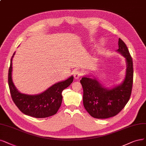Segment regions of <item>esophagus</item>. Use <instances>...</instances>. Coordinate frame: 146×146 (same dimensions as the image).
<instances>
[{"instance_id": "34e87169", "label": "esophagus", "mask_w": 146, "mask_h": 146, "mask_svg": "<svg viewBox=\"0 0 146 146\" xmlns=\"http://www.w3.org/2000/svg\"><path fill=\"white\" fill-rule=\"evenodd\" d=\"M82 75H84V73L80 71V70H78V71H76V72H75V73L74 74V79H79L80 77L82 76Z\"/></svg>"}]
</instances>
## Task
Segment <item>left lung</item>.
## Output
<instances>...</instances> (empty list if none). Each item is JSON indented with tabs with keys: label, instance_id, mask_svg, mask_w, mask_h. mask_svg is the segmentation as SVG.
Segmentation results:
<instances>
[{
	"label": "left lung",
	"instance_id": "obj_1",
	"mask_svg": "<svg viewBox=\"0 0 146 146\" xmlns=\"http://www.w3.org/2000/svg\"><path fill=\"white\" fill-rule=\"evenodd\" d=\"M126 58V77L121 84L111 89L102 86L96 78L83 77L80 80L84 91L83 104L91 116L107 118L118 114L126 106L132 93L133 68L132 58L123 41L118 39V49Z\"/></svg>",
	"mask_w": 146,
	"mask_h": 146
}]
</instances>
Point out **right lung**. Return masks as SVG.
Returning a JSON list of instances; mask_svg holds the SVG:
<instances>
[{"label":"right lung","mask_w":146,"mask_h":146,"mask_svg":"<svg viewBox=\"0 0 146 146\" xmlns=\"http://www.w3.org/2000/svg\"><path fill=\"white\" fill-rule=\"evenodd\" d=\"M8 72V85L14 103L23 114L35 118H46L56 114L60 108L62 91L73 82V77L53 85L44 92L37 95L22 94L16 89L12 80V59Z\"/></svg>","instance_id":"1"}]
</instances>
